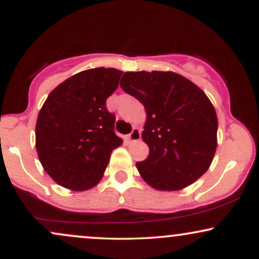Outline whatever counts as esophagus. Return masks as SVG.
<instances>
[{
  "instance_id": "34e87169",
  "label": "esophagus",
  "mask_w": 259,
  "mask_h": 259,
  "mask_svg": "<svg viewBox=\"0 0 259 259\" xmlns=\"http://www.w3.org/2000/svg\"><path fill=\"white\" fill-rule=\"evenodd\" d=\"M127 141L129 142H135V141H139L140 139H141V133H140L139 129H133V132L129 134V135L126 136Z\"/></svg>"
}]
</instances>
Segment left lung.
I'll use <instances>...</instances> for the list:
<instances>
[{
    "instance_id": "obj_1",
    "label": "left lung",
    "mask_w": 259,
    "mask_h": 259,
    "mask_svg": "<svg viewBox=\"0 0 259 259\" xmlns=\"http://www.w3.org/2000/svg\"><path fill=\"white\" fill-rule=\"evenodd\" d=\"M120 88L147 113L141 136L150 154L136 163L142 179L157 190L174 191L206 173L218 130L215 109L206 94L171 72H126Z\"/></svg>"
}]
</instances>
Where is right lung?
Masks as SVG:
<instances>
[{
    "label": "right lung",
    "mask_w": 259,
    "mask_h": 259,
    "mask_svg": "<svg viewBox=\"0 0 259 259\" xmlns=\"http://www.w3.org/2000/svg\"><path fill=\"white\" fill-rule=\"evenodd\" d=\"M114 68H95L70 76L49 95L36 121V151L56 183L84 191L101 180L112 151L123 144L106 100L121 76Z\"/></svg>",
    "instance_id": "add662e5"
}]
</instances>
